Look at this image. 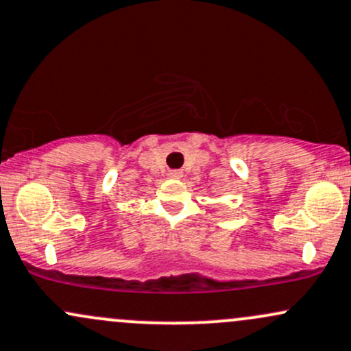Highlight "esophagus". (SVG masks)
<instances>
[{
  "label": "esophagus",
  "mask_w": 351,
  "mask_h": 351,
  "mask_svg": "<svg viewBox=\"0 0 351 351\" xmlns=\"http://www.w3.org/2000/svg\"><path fill=\"white\" fill-rule=\"evenodd\" d=\"M172 177V179H180V177H182V172L180 171H171V174H169Z\"/></svg>",
  "instance_id": "obj_1"
}]
</instances>
